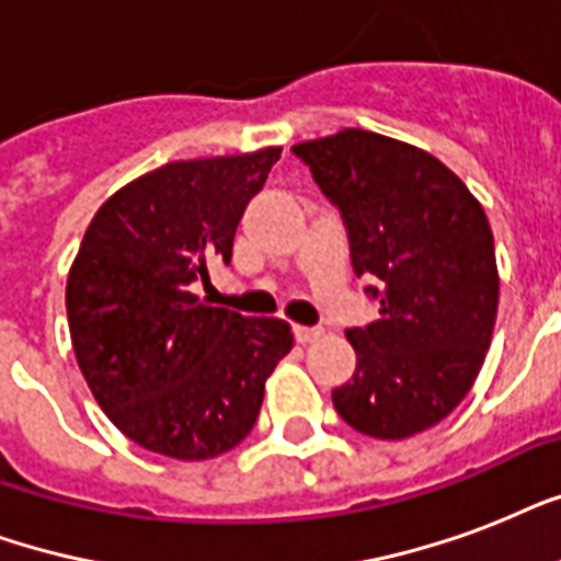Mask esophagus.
Masks as SVG:
<instances>
[{
	"label": "esophagus",
	"mask_w": 561,
	"mask_h": 561,
	"mask_svg": "<svg viewBox=\"0 0 561 561\" xmlns=\"http://www.w3.org/2000/svg\"><path fill=\"white\" fill-rule=\"evenodd\" d=\"M323 334V329H308V325H294V337L297 343H314Z\"/></svg>",
	"instance_id": "esophagus-1"
}]
</instances>
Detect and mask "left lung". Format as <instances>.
Segmentation results:
<instances>
[{
	"mask_svg": "<svg viewBox=\"0 0 561 561\" xmlns=\"http://www.w3.org/2000/svg\"><path fill=\"white\" fill-rule=\"evenodd\" d=\"M341 209L352 267L375 276L378 320L350 329L358 367L332 390L346 425L404 439L451 413L486 358L497 317L486 211L451 169L413 145L346 127L294 145Z\"/></svg>",
	"mask_w": 561,
	"mask_h": 561,
	"instance_id": "obj_1",
	"label": "left lung"
}]
</instances>
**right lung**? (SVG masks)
Segmentation results:
<instances>
[{
	"instance_id": "right-lung-1",
	"label": "right lung",
	"mask_w": 561,
	"mask_h": 561,
	"mask_svg": "<svg viewBox=\"0 0 561 561\" xmlns=\"http://www.w3.org/2000/svg\"><path fill=\"white\" fill-rule=\"evenodd\" d=\"M282 148L169 162L110 197L66 279L69 334L113 425L153 454L209 460L253 431L264 381L294 346L285 320L192 294L232 259L247 203Z\"/></svg>"
}]
</instances>
